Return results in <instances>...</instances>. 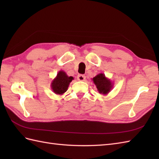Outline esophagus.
<instances>
[{
	"label": "esophagus",
	"instance_id": "obj_1",
	"mask_svg": "<svg viewBox=\"0 0 159 159\" xmlns=\"http://www.w3.org/2000/svg\"><path fill=\"white\" fill-rule=\"evenodd\" d=\"M77 79L80 81H84L85 80V76L82 75V74H79L77 76Z\"/></svg>",
	"mask_w": 159,
	"mask_h": 159
}]
</instances>
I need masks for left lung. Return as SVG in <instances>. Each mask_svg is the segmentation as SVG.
<instances>
[{"label":"left lung","mask_w":159,"mask_h":159,"mask_svg":"<svg viewBox=\"0 0 159 159\" xmlns=\"http://www.w3.org/2000/svg\"><path fill=\"white\" fill-rule=\"evenodd\" d=\"M93 83L100 94L105 96L109 93L113 89V83L108 79L103 73H100L92 79Z\"/></svg>","instance_id":"left-lung-1"}]
</instances>
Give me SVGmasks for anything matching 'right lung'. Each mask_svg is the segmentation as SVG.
<instances>
[{
  "label": "right lung",
  "mask_w": 159,
  "mask_h": 159,
  "mask_svg": "<svg viewBox=\"0 0 159 159\" xmlns=\"http://www.w3.org/2000/svg\"><path fill=\"white\" fill-rule=\"evenodd\" d=\"M73 79L72 76H68L64 71L60 70L51 82L50 87L52 92L57 95H63L68 89L70 83Z\"/></svg>",
  "instance_id": "right-lung-1"
}]
</instances>
